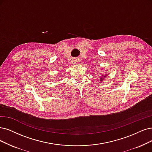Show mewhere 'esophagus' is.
I'll return each instance as SVG.
<instances>
[{
	"label": "esophagus",
	"instance_id": "esophagus-1",
	"mask_svg": "<svg viewBox=\"0 0 152 152\" xmlns=\"http://www.w3.org/2000/svg\"><path fill=\"white\" fill-rule=\"evenodd\" d=\"M78 62H79V61H77L76 62V63H78Z\"/></svg>",
	"mask_w": 152,
	"mask_h": 152
}]
</instances>
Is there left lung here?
Returning <instances> with one entry per match:
<instances>
[{
    "label": "left lung",
    "mask_w": 152,
    "mask_h": 152,
    "mask_svg": "<svg viewBox=\"0 0 152 152\" xmlns=\"http://www.w3.org/2000/svg\"><path fill=\"white\" fill-rule=\"evenodd\" d=\"M101 70H103V68H102L101 69ZM102 76H99V80H100V82H102V81H103V80L104 79V77L107 76L108 75L107 74H105V75H104V74H102Z\"/></svg>",
    "instance_id": "left-lung-1"
}]
</instances>
